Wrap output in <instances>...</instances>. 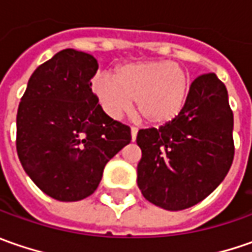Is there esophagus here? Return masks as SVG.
Returning <instances> with one entry per match:
<instances>
[{"mask_svg": "<svg viewBox=\"0 0 252 252\" xmlns=\"http://www.w3.org/2000/svg\"><path fill=\"white\" fill-rule=\"evenodd\" d=\"M136 134H138V129H136L135 126H132V128H131V139H132V141L136 139Z\"/></svg>", "mask_w": 252, "mask_h": 252, "instance_id": "obj_1", "label": "esophagus"}]
</instances>
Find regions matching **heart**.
Returning a JSON list of instances; mask_svg holds the SVG:
<instances>
[{
    "label": "heart",
    "instance_id": "obj_1",
    "mask_svg": "<svg viewBox=\"0 0 252 252\" xmlns=\"http://www.w3.org/2000/svg\"><path fill=\"white\" fill-rule=\"evenodd\" d=\"M92 91L103 111L113 120L136 109L152 126L171 123L184 110L189 93V75L171 61H143L118 68L116 78L99 74Z\"/></svg>",
    "mask_w": 252,
    "mask_h": 252
}]
</instances>
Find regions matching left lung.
I'll use <instances>...</instances> for the list:
<instances>
[{"label": "left lung", "instance_id": "1", "mask_svg": "<svg viewBox=\"0 0 252 252\" xmlns=\"http://www.w3.org/2000/svg\"><path fill=\"white\" fill-rule=\"evenodd\" d=\"M138 187L149 202L183 211L204 201L229 173L234 158L233 111L215 74L189 86L184 110L160 128L141 129Z\"/></svg>", "mask_w": 252, "mask_h": 252}]
</instances>
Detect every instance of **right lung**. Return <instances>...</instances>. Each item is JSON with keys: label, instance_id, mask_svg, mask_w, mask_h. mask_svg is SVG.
Here are the masks:
<instances>
[{"label": "right lung", "instance_id": "1", "mask_svg": "<svg viewBox=\"0 0 252 252\" xmlns=\"http://www.w3.org/2000/svg\"><path fill=\"white\" fill-rule=\"evenodd\" d=\"M96 58L65 48L36 68L16 116V151L40 189L63 202L99 187L104 166L131 142V129L110 118L94 93Z\"/></svg>", "mask_w": 252, "mask_h": 252}]
</instances>
